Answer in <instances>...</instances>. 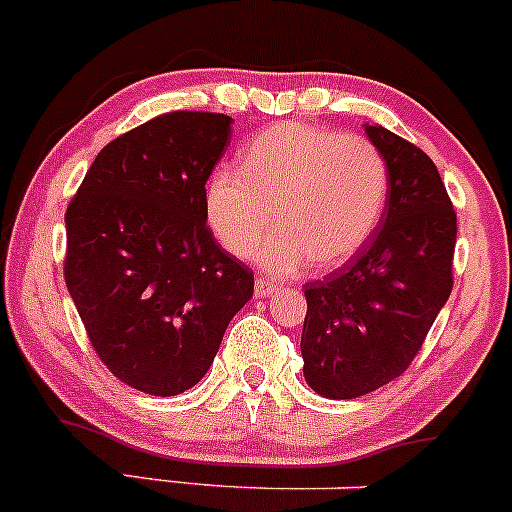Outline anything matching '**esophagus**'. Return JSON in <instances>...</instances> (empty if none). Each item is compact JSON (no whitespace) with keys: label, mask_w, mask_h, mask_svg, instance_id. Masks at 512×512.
<instances>
[{"label":"esophagus","mask_w":512,"mask_h":512,"mask_svg":"<svg viewBox=\"0 0 512 512\" xmlns=\"http://www.w3.org/2000/svg\"><path fill=\"white\" fill-rule=\"evenodd\" d=\"M254 290H256V298H268V295H273V290H276V283H273L271 278L258 276L254 283Z\"/></svg>","instance_id":"esophagus-1"}]
</instances>
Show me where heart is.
Masks as SVG:
<instances>
[{"instance_id":"b5f03b06","label":"heart","mask_w":512,"mask_h":512,"mask_svg":"<svg viewBox=\"0 0 512 512\" xmlns=\"http://www.w3.org/2000/svg\"><path fill=\"white\" fill-rule=\"evenodd\" d=\"M388 161L371 139L322 126L283 122L261 131L239 170H217L205 188V217L219 244L249 256L276 210L280 227L256 251L276 273L339 268L381 222L388 200Z\"/></svg>"}]
</instances>
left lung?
<instances>
[{
  "label": "left lung",
  "instance_id": "obj_1",
  "mask_svg": "<svg viewBox=\"0 0 512 512\" xmlns=\"http://www.w3.org/2000/svg\"><path fill=\"white\" fill-rule=\"evenodd\" d=\"M366 134L388 161L386 210L354 261L305 283L302 373L332 400L403 376L454 285L456 212L437 166L386 126Z\"/></svg>",
  "mask_w": 512,
  "mask_h": 512
}]
</instances>
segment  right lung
I'll return each mask as SVG.
<instances>
[{
	"mask_svg": "<svg viewBox=\"0 0 512 512\" xmlns=\"http://www.w3.org/2000/svg\"><path fill=\"white\" fill-rule=\"evenodd\" d=\"M232 117L161 114L97 153L65 212V285L102 364L148 395H178L212 366L254 295V271L214 241L205 183Z\"/></svg>",
	"mask_w": 512,
	"mask_h": 512,
	"instance_id": "1",
	"label": "right lung"
}]
</instances>
